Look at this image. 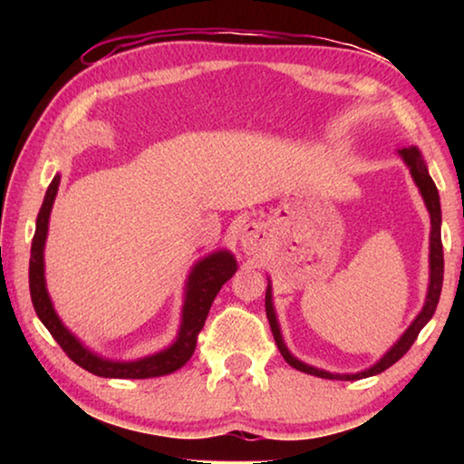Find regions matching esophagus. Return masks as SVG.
I'll return each instance as SVG.
<instances>
[{"instance_id":"1","label":"esophagus","mask_w":464,"mask_h":464,"mask_svg":"<svg viewBox=\"0 0 464 464\" xmlns=\"http://www.w3.org/2000/svg\"><path fill=\"white\" fill-rule=\"evenodd\" d=\"M262 243H264L262 227H257L254 223L243 227V231H241V246H243V249L247 251V254H254V251H257V247H260Z\"/></svg>"}]
</instances>
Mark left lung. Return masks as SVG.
<instances>
[{"mask_svg": "<svg viewBox=\"0 0 464 464\" xmlns=\"http://www.w3.org/2000/svg\"><path fill=\"white\" fill-rule=\"evenodd\" d=\"M399 153H401L405 163L410 166L411 176L415 179V184H418V188H420L423 200H426V207L430 210V218H431V231H430V288H428L426 304H423L421 313L418 317H415V321L410 325V329H407V332L401 335V340L392 345L387 354H384L372 368H368V371H364V372H356V374H332L327 371H319V368H315V366H309V364L301 362V360H296L286 350L285 342H282L278 324H276V315H274L272 295H270V286H268V290H266V315H268V321H270L274 342H276L282 358H285L290 366L296 368V371L307 372V374H313V376H321V379H332V381H358V379H366V376L379 374L382 371H387L389 366H392L397 362V360H401L407 354V350H410L413 342L418 340V335L423 329V325H426L428 321L431 319V315H434V311L438 307V301H440V293H442V280H444V251H442V237H440V223H442V213H440V196H438V188L434 184V179L430 178L426 163H423L418 149L405 147Z\"/></svg>", "mask_w": 464, "mask_h": 464, "instance_id": "8db88e82", "label": "left lung"}]
</instances>
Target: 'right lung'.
Returning <instances> with one entry per match:
<instances>
[{
	"instance_id": "obj_1",
	"label": "right lung",
	"mask_w": 464,
	"mask_h": 464,
	"mask_svg": "<svg viewBox=\"0 0 464 464\" xmlns=\"http://www.w3.org/2000/svg\"><path fill=\"white\" fill-rule=\"evenodd\" d=\"M59 179V176H54L49 190L44 194L43 207L38 210L36 217L33 247H30V298H33L38 319L43 321L44 327L49 329L51 335L63 348V352H65L77 366H82L83 371L96 376H104V379H151V376H163L182 368L194 354L196 340H198V334L204 327V321L208 317L210 304H213L217 293L221 290L225 282L233 276L235 270H237V264H235L233 256L229 251H217V254L204 257L200 264H196L190 278H188L182 327H179V335L171 348L163 350L155 356L137 360V362H110V360L98 358L96 354H92L90 350H85L83 345L63 327L44 286L43 249L46 229H49V215L54 196H57Z\"/></svg>"
}]
</instances>
